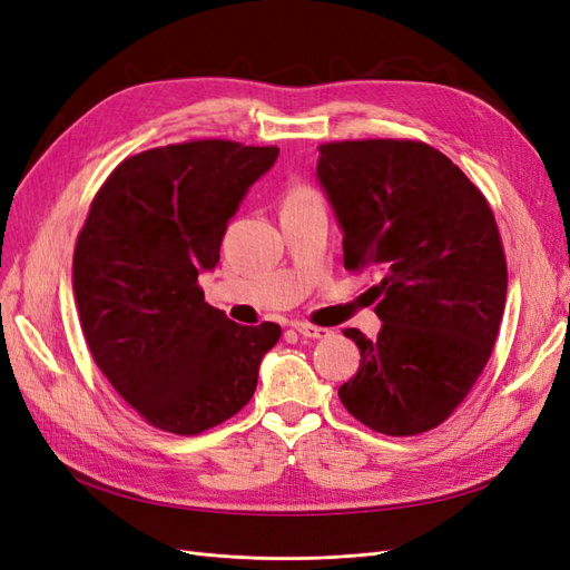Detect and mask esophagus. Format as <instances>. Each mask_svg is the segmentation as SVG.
<instances>
[{"label": "esophagus", "instance_id": "esophagus-1", "mask_svg": "<svg viewBox=\"0 0 570 570\" xmlns=\"http://www.w3.org/2000/svg\"><path fill=\"white\" fill-rule=\"evenodd\" d=\"M289 325H292V331H297L302 337H312V340L331 337V331H327V327H318V325L302 323V321H295V323H289Z\"/></svg>", "mask_w": 570, "mask_h": 570}]
</instances>
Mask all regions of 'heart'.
Segmentation results:
<instances>
[{"instance_id":"1","label":"heart","mask_w":570,"mask_h":570,"mask_svg":"<svg viewBox=\"0 0 570 570\" xmlns=\"http://www.w3.org/2000/svg\"><path fill=\"white\" fill-rule=\"evenodd\" d=\"M316 195L312 193V189H304V187H297L292 189V193L287 195L285 199V206H295V204H304V202H314Z\"/></svg>"}]
</instances>
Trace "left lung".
<instances>
[{
  "label": "left lung",
  "mask_w": 570,
  "mask_h": 570,
  "mask_svg": "<svg viewBox=\"0 0 570 570\" xmlns=\"http://www.w3.org/2000/svg\"><path fill=\"white\" fill-rule=\"evenodd\" d=\"M316 178L344 268L381 275V333L356 327L361 366L340 387L375 433L419 435L452 416L485 368L507 304V258L488 199L442 151L413 140L318 147Z\"/></svg>",
  "instance_id": "8db88e82"
}]
</instances>
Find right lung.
<instances>
[{
	"label": "right lung",
	"instance_id": "right-lung-1",
	"mask_svg": "<svg viewBox=\"0 0 570 570\" xmlns=\"http://www.w3.org/2000/svg\"><path fill=\"white\" fill-rule=\"evenodd\" d=\"M278 147L195 140L120 161L92 199L73 295L95 364L154 428L204 433L243 409L281 325H237L204 302L220 239Z\"/></svg>",
	"mask_w": 570,
	"mask_h": 570
}]
</instances>
